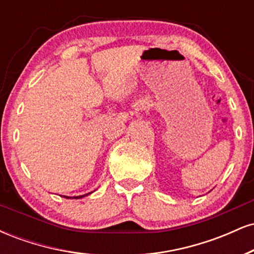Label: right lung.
<instances>
[{
	"label": "right lung",
	"instance_id": "add662e5",
	"mask_svg": "<svg viewBox=\"0 0 254 254\" xmlns=\"http://www.w3.org/2000/svg\"><path fill=\"white\" fill-rule=\"evenodd\" d=\"M92 193V192H89V193H86V194H82V196H75V197H68V196H63L64 198H71V199H80V198H83V197H86V196H88V194H90Z\"/></svg>",
	"mask_w": 254,
	"mask_h": 254
}]
</instances>
